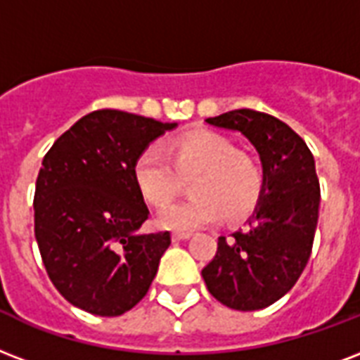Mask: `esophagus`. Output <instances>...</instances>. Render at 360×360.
I'll list each match as a JSON object with an SVG mask.
<instances>
[{
	"label": "esophagus",
	"mask_w": 360,
	"mask_h": 360,
	"mask_svg": "<svg viewBox=\"0 0 360 360\" xmlns=\"http://www.w3.org/2000/svg\"><path fill=\"white\" fill-rule=\"evenodd\" d=\"M192 234H188V232H175V234H172V240L174 241H185L188 240Z\"/></svg>",
	"instance_id": "1"
}]
</instances>
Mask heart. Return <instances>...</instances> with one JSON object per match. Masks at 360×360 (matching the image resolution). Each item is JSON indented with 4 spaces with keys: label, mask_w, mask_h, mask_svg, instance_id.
Here are the masks:
<instances>
[{
    "label": "heart",
    "mask_w": 360,
    "mask_h": 360,
    "mask_svg": "<svg viewBox=\"0 0 360 360\" xmlns=\"http://www.w3.org/2000/svg\"><path fill=\"white\" fill-rule=\"evenodd\" d=\"M168 154L147 147L134 162V181L145 202L164 207L191 181L195 194L158 213V226L192 232L221 219L241 221L259 205L264 175L251 156L238 153L232 139L211 130L188 131L169 141Z\"/></svg>",
    "instance_id": "b5f03b06"
}]
</instances>
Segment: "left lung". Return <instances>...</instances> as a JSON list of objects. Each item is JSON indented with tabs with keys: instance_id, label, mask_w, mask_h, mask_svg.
I'll list each match as a JSON object with an SVG mask.
<instances>
[{
	"instance_id": "obj_1",
	"label": "left lung",
	"mask_w": 360,
	"mask_h": 360,
	"mask_svg": "<svg viewBox=\"0 0 360 360\" xmlns=\"http://www.w3.org/2000/svg\"><path fill=\"white\" fill-rule=\"evenodd\" d=\"M240 131L260 156L264 188L245 230L219 238L202 270L217 300L238 311L268 308L289 292L308 264L319 219V179L308 145L283 120L253 109L205 119Z\"/></svg>"
}]
</instances>
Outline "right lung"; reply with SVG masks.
I'll return each instance as SVG.
<instances>
[{"label":"right lung","instance_id":"add662e5","mask_svg":"<svg viewBox=\"0 0 360 360\" xmlns=\"http://www.w3.org/2000/svg\"><path fill=\"white\" fill-rule=\"evenodd\" d=\"M177 128L117 109L84 115L54 141L35 183V240L49 278L75 308L117 317L141 300L172 243L143 234L149 210L134 162Z\"/></svg>","mask_w":360,"mask_h":360}]
</instances>
